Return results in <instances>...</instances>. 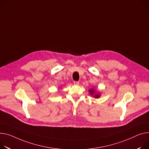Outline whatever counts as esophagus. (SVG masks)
Listing matches in <instances>:
<instances>
[{"label": "esophagus", "instance_id": "34e87169", "mask_svg": "<svg viewBox=\"0 0 149 149\" xmlns=\"http://www.w3.org/2000/svg\"><path fill=\"white\" fill-rule=\"evenodd\" d=\"M74 84L75 85H78V84H79V82H78V81H74Z\"/></svg>", "mask_w": 149, "mask_h": 149}]
</instances>
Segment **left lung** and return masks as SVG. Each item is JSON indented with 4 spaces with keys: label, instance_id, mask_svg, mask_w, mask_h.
Wrapping results in <instances>:
<instances>
[{
    "label": "left lung",
    "instance_id": "8db88e82",
    "mask_svg": "<svg viewBox=\"0 0 149 149\" xmlns=\"http://www.w3.org/2000/svg\"><path fill=\"white\" fill-rule=\"evenodd\" d=\"M88 92H89V93H90L91 95L93 96V97H95V98H98V97H100V94H99V93L95 94V91L94 90V88L90 89V90L88 91Z\"/></svg>",
    "mask_w": 149,
    "mask_h": 149
}]
</instances>
